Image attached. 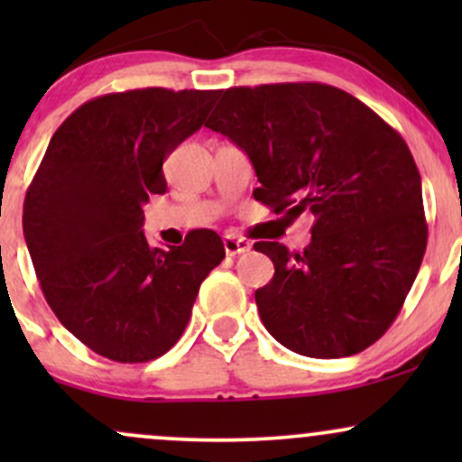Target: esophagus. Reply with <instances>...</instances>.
<instances>
[{
  "label": "esophagus",
  "instance_id": "1",
  "mask_svg": "<svg viewBox=\"0 0 462 462\" xmlns=\"http://www.w3.org/2000/svg\"><path fill=\"white\" fill-rule=\"evenodd\" d=\"M224 247H226L227 256H236V254H245V252H249V247H252V243H249L247 238H243V236L226 235V236H224Z\"/></svg>",
  "mask_w": 462,
  "mask_h": 462
}]
</instances>
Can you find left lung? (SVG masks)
I'll return each mask as SVG.
<instances>
[{"mask_svg":"<svg viewBox=\"0 0 462 462\" xmlns=\"http://www.w3.org/2000/svg\"><path fill=\"white\" fill-rule=\"evenodd\" d=\"M206 128L247 153L275 215L312 221L310 245L258 241L272 282L256 291L269 334L291 352L343 358L400 315L428 243L421 178L400 132L319 82L226 88Z\"/></svg>","mask_w":462,"mask_h":462,"instance_id":"obj_1","label":"left lung"}]
</instances>
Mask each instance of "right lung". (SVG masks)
<instances>
[{"label":"right lung","mask_w":462,"mask_h":462,"mask_svg":"<svg viewBox=\"0 0 462 462\" xmlns=\"http://www.w3.org/2000/svg\"><path fill=\"white\" fill-rule=\"evenodd\" d=\"M219 91L134 88L82 104L54 132L23 201V235L58 321L99 356L147 363L178 343L204 278L226 258L213 230L152 247L143 206L162 162Z\"/></svg>","instance_id":"right-lung-1"}]
</instances>
